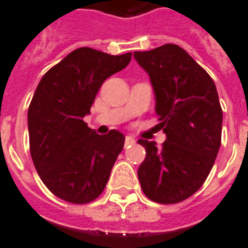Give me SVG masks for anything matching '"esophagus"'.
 I'll return each instance as SVG.
<instances>
[{
    "label": "esophagus",
    "instance_id": "esophagus-1",
    "mask_svg": "<svg viewBox=\"0 0 248 248\" xmlns=\"http://www.w3.org/2000/svg\"><path fill=\"white\" fill-rule=\"evenodd\" d=\"M132 144H135V139L132 138V136H126V140H124V145H132Z\"/></svg>",
    "mask_w": 248,
    "mask_h": 248
}]
</instances>
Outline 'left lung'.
<instances>
[{
	"label": "left lung",
	"instance_id": "left-lung-1",
	"mask_svg": "<svg viewBox=\"0 0 248 248\" xmlns=\"http://www.w3.org/2000/svg\"><path fill=\"white\" fill-rule=\"evenodd\" d=\"M134 58L151 78L158 124L166 134L161 148L139 140L147 155L138 177L149 200L177 203L202 186L215 163L223 124L217 90L207 72L177 45L135 51Z\"/></svg>",
	"mask_w": 248,
	"mask_h": 248
}]
</instances>
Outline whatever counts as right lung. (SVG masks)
Instances as JSON below:
<instances>
[{
	"label": "right lung",
	"instance_id": "right-lung-1",
	"mask_svg": "<svg viewBox=\"0 0 248 248\" xmlns=\"http://www.w3.org/2000/svg\"><path fill=\"white\" fill-rule=\"evenodd\" d=\"M131 52L109 55L91 47L68 54L42 77L28 109L31 155L44 184L71 203L100 196L124 149L117 130L99 135L83 122L105 79L126 68Z\"/></svg>",
	"mask_w": 248,
	"mask_h": 248
}]
</instances>
